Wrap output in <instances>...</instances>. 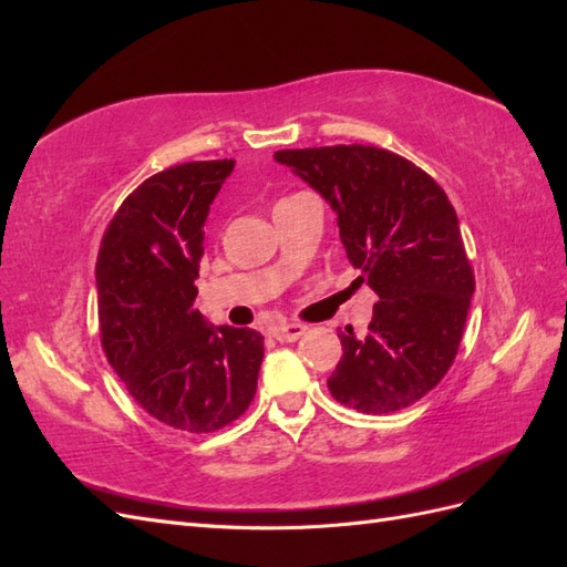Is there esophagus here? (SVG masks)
I'll return each instance as SVG.
<instances>
[{"label": "esophagus", "mask_w": 567, "mask_h": 567, "mask_svg": "<svg viewBox=\"0 0 567 567\" xmlns=\"http://www.w3.org/2000/svg\"><path fill=\"white\" fill-rule=\"evenodd\" d=\"M305 331H307L305 323H279V326H274L269 333H271V338H277L279 342H293Z\"/></svg>", "instance_id": "1"}]
</instances>
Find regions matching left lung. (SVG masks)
Instances as JSON below:
<instances>
[{
  "mask_svg": "<svg viewBox=\"0 0 567 567\" xmlns=\"http://www.w3.org/2000/svg\"><path fill=\"white\" fill-rule=\"evenodd\" d=\"M274 158L333 205L348 260L362 271L354 284L379 293L367 336L352 326L338 333L331 394L373 416L419 402L450 371L475 290L454 205L425 169L371 144Z\"/></svg>",
  "mask_w": 567,
  "mask_h": 567,
  "instance_id": "left-lung-1",
  "label": "left lung"
}]
</instances>
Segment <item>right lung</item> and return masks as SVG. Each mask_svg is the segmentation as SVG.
Returning a JSON list of instances; mask_svg holds the SVG:
<instances>
[{"mask_svg": "<svg viewBox=\"0 0 567 567\" xmlns=\"http://www.w3.org/2000/svg\"><path fill=\"white\" fill-rule=\"evenodd\" d=\"M234 161L165 167L123 200L96 257L101 346L148 416L215 433L255 398L265 338L194 310L205 219Z\"/></svg>", "mask_w": 567, "mask_h": 567, "instance_id": "add662e5", "label": "right lung"}]
</instances>
